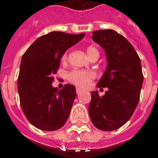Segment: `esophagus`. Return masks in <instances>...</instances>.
<instances>
[{"label":"esophagus","mask_w":158,"mask_h":158,"mask_svg":"<svg viewBox=\"0 0 158 158\" xmlns=\"http://www.w3.org/2000/svg\"><path fill=\"white\" fill-rule=\"evenodd\" d=\"M83 92V90H82L81 89H79V88H76V94L79 95V94H80Z\"/></svg>","instance_id":"obj_1"}]
</instances>
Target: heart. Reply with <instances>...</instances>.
<instances>
[{
  "instance_id": "1",
  "label": "heart",
  "mask_w": 158,
  "mask_h": 158,
  "mask_svg": "<svg viewBox=\"0 0 158 158\" xmlns=\"http://www.w3.org/2000/svg\"><path fill=\"white\" fill-rule=\"evenodd\" d=\"M88 56L91 58L95 55L99 56V52L98 48L94 46H89L86 49ZM68 58V53L64 52L61 57V61L65 62ZM95 74L89 70H80V69H74L67 74V79L70 83L75 84L81 88H86L90 84L93 79H95Z\"/></svg>"
}]
</instances>
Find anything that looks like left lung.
<instances>
[{"instance_id":"obj_1","label":"left lung","mask_w":158,"mask_h":158,"mask_svg":"<svg viewBox=\"0 0 158 158\" xmlns=\"http://www.w3.org/2000/svg\"><path fill=\"white\" fill-rule=\"evenodd\" d=\"M92 38L103 48L108 62L97 86L108 89L102 97L92 92L89 115L95 127L111 131L130 120L139 103L143 82L141 61L130 42L115 31H94Z\"/></svg>"}]
</instances>
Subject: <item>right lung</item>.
<instances>
[{"label":"right lung","mask_w":158,"mask_h":158,"mask_svg":"<svg viewBox=\"0 0 158 158\" xmlns=\"http://www.w3.org/2000/svg\"><path fill=\"white\" fill-rule=\"evenodd\" d=\"M84 35L51 32L39 37L23 55L18 77L20 106L28 121L39 130H59L69 117L76 97L75 87L53 88V75L63 54Z\"/></svg>","instance_id":"1"}]
</instances>
